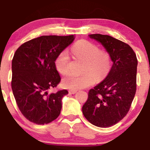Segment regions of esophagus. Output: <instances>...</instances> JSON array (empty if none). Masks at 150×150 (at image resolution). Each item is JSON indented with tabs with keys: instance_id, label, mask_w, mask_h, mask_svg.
Returning a JSON list of instances; mask_svg holds the SVG:
<instances>
[{
	"instance_id": "obj_1",
	"label": "esophagus",
	"mask_w": 150,
	"mask_h": 150,
	"mask_svg": "<svg viewBox=\"0 0 150 150\" xmlns=\"http://www.w3.org/2000/svg\"><path fill=\"white\" fill-rule=\"evenodd\" d=\"M77 92V90H69L70 94H75Z\"/></svg>"
}]
</instances>
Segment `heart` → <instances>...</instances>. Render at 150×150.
Returning a JSON list of instances; mask_svg holds the SVG:
<instances>
[{
	"instance_id": "b5f03b06",
	"label": "heart",
	"mask_w": 150,
	"mask_h": 150,
	"mask_svg": "<svg viewBox=\"0 0 150 150\" xmlns=\"http://www.w3.org/2000/svg\"><path fill=\"white\" fill-rule=\"evenodd\" d=\"M72 51L77 57L86 61L84 72L87 73L82 76L70 75L62 80L61 85L65 89L77 90L93 85L97 80H101L107 75L111 68V60L109 54L99 51L98 46L86 40L77 42ZM70 56L67 51H61L55 60L56 70L61 75L69 72ZM88 71L91 74L88 73Z\"/></svg>"
}]
</instances>
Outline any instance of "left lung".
Instances as JSON below:
<instances>
[{
    "instance_id": "obj_1",
    "label": "left lung",
    "mask_w": 150,
    "mask_h": 150,
    "mask_svg": "<svg viewBox=\"0 0 150 150\" xmlns=\"http://www.w3.org/2000/svg\"><path fill=\"white\" fill-rule=\"evenodd\" d=\"M109 54L113 64L104 80L91 89L82 113L89 123L100 128L116 124L128 113L136 92L137 60L128 44L111 36L89 34Z\"/></svg>"
}]
</instances>
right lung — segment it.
<instances>
[{
    "instance_id": "obj_1",
    "label": "right lung",
    "mask_w": 150,
    "mask_h": 150,
    "mask_svg": "<svg viewBox=\"0 0 150 150\" xmlns=\"http://www.w3.org/2000/svg\"><path fill=\"white\" fill-rule=\"evenodd\" d=\"M75 36H42L24 43L12 61V89L23 116L32 123L44 125L58 118L66 89L56 93L61 77L55 66L58 55L73 42Z\"/></svg>"
}]
</instances>
